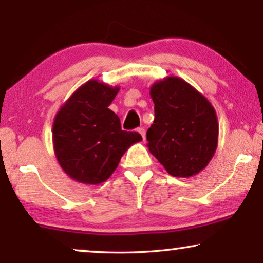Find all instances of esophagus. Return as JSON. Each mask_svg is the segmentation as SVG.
Wrapping results in <instances>:
<instances>
[{"mask_svg": "<svg viewBox=\"0 0 263 263\" xmlns=\"http://www.w3.org/2000/svg\"><path fill=\"white\" fill-rule=\"evenodd\" d=\"M138 133L141 135L142 139L145 140V137H146V132H145V129L144 128H138Z\"/></svg>", "mask_w": 263, "mask_h": 263, "instance_id": "1", "label": "esophagus"}]
</instances>
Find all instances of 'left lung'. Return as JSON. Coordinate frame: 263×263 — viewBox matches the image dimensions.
I'll return each mask as SVG.
<instances>
[{
	"label": "left lung",
	"mask_w": 263,
	"mask_h": 263,
	"mask_svg": "<svg viewBox=\"0 0 263 263\" xmlns=\"http://www.w3.org/2000/svg\"><path fill=\"white\" fill-rule=\"evenodd\" d=\"M155 121L146 133L148 151L168 173L189 178L206 168L218 145V121L202 93L178 77L154 83Z\"/></svg>",
	"instance_id": "1"
}]
</instances>
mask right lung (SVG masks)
Returning a JSON list of instances; mask_svg holds the SVG:
<instances>
[{
    "label": "right lung",
    "mask_w": 263,
    "mask_h": 263,
    "mask_svg": "<svg viewBox=\"0 0 263 263\" xmlns=\"http://www.w3.org/2000/svg\"><path fill=\"white\" fill-rule=\"evenodd\" d=\"M118 91V86L91 79L78 87L54 117V155L73 180L103 183L124 152L142 140L137 132L122 130L119 117L108 108Z\"/></svg>",
    "instance_id": "1"
}]
</instances>
